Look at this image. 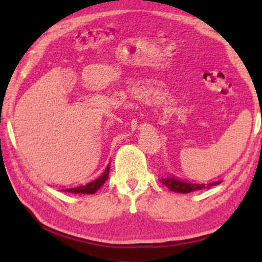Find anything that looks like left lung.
Returning a JSON list of instances; mask_svg holds the SVG:
<instances>
[{
    "instance_id": "1",
    "label": "left lung",
    "mask_w": 262,
    "mask_h": 262,
    "mask_svg": "<svg viewBox=\"0 0 262 262\" xmlns=\"http://www.w3.org/2000/svg\"><path fill=\"white\" fill-rule=\"evenodd\" d=\"M160 181L162 182L166 188L170 189L171 191L180 192V193H188V192L202 190V189H205V188H209L211 186L220 185V183L222 182L220 180V181L211 182V183H192L189 181L178 179V178H176V177L161 178Z\"/></svg>"
}]
</instances>
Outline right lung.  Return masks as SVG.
<instances>
[{"instance_id": "obj_1", "label": "right lung", "mask_w": 262, "mask_h": 262, "mask_svg": "<svg viewBox=\"0 0 262 262\" xmlns=\"http://www.w3.org/2000/svg\"><path fill=\"white\" fill-rule=\"evenodd\" d=\"M109 170H110V164H108L107 168H105L104 172L101 174V177H99L98 179L93 180L91 182H89L88 185L84 186H80V187H75V188H70V189H63V191L66 192H72V193H84V194H92L96 192L98 189L102 187L105 180L108 179L109 177Z\"/></svg>"}]
</instances>
